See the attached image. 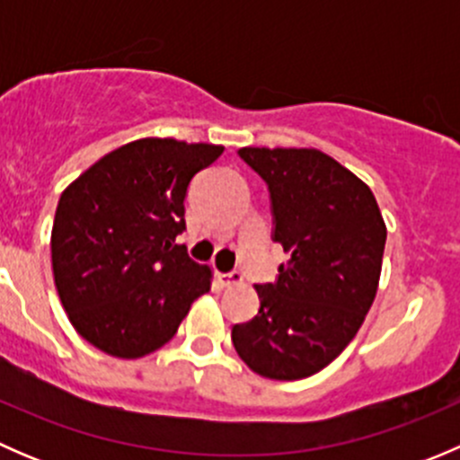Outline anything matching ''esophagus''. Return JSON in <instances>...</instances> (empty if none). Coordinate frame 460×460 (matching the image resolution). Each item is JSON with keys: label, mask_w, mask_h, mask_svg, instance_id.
I'll use <instances>...</instances> for the list:
<instances>
[{"label": "esophagus", "mask_w": 460, "mask_h": 460, "mask_svg": "<svg viewBox=\"0 0 460 460\" xmlns=\"http://www.w3.org/2000/svg\"><path fill=\"white\" fill-rule=\"evenodd\" d=\"M217 280H220L222 287H235V285H243V276L240 273H217Z\"/></svg>", "instance_id": "esophagus-1"}]
</instances>
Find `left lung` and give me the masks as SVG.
Segmentation results:
<instances>
[{
    "label": "left lung",
    "instance_id": "8db88e82",
    "mask_svg": "<svg viewBox=\"0 0 460 460\" xmlns=\"http://www.w3.org/2000/svg\"><path fill=\"white\" fill-rule=\"evenodd\" d=\"M267 182L273 243L289 260L276 282L256 285L260 309L234 324L249 369L298 380L327 367L354 341L378 289L385 229L363 180L316 148H240Z\"/></svg>",
    "mask_w": 460,
    "mask_h": 460
}]
</instances>
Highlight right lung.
Listing matches in <instances>:
<instances>
[{"instance_id": "1", "label": "right lung", "mask_w": 460, "mask_h": 460, "mask_svg": "<svg viewBox=\"0 0 460 460\" xmlns=\"http://www.w3.org/2000/svg\"><path fill=\"white\" fill-rule=\"evenodd\" d=\"M225 146L144 137L97 160L62 193L50 234L64 312L84 341L115 358H142L178 332L211 289V269L175 238L198 171Z\"/></svg>"}]
</instances>
